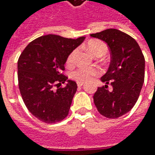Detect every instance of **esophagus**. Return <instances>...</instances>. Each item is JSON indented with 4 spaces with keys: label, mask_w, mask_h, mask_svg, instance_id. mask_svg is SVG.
<instances>
[{
    "label": "esophagus",
    "mask_w": 155,
    "mask_h": 155,
    "mask_svg": "<svg viewBox=\"0 0 155 155\" xmlns=\"http://www.w3.org/2000/svg\"><path fill=\"white\" fill-rule=\"evenodd\" d=\"M84 85V83H82V82H78V86L81 87Z\"/></svg>",
    "instance_id": "obj_1"
}]
</instances>
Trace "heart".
<instances>
[{
	"label": "heart",
	"instance_id": "1",
	"mask_svg": "<svg viewBox=\"0 0 155 155\" xmlns=\"http://www.w3.org/2000/svg\"><path fill=\"white\" fill-rule=\"evenodd\" d=\"M88 48L90 49V51H91L95 56L100 55V54L104 55L108 51V47H107L106 44L101 40H91V41H90L88 43ZM77 54H78L77 49H74L69 54L68 57H67V59H66V64L68 65H71L75 62ZM99 74H100V70L98 68L81 66V67H78V69L74 70L71 75V78L77 82L85 83V82L92 80L94 78L97 77Z\"/></svg>",
	"mask_w": 155,
	"mask_h": 155
}]
</instances>
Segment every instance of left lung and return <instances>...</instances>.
Segmentation results:
<instances>
[{"label":"left lung","instance_id":"1","mask_svg":"<svg viewBox=\"0 0 155 155\" xmlns=\"http://www.w3.org/2000/svg\"><path fill=\"white\" fill-rule=\"evenodd\" d=\"M91 36L106 42L111 53L109 70L101 78L105 85L97 88L94 104L102 116L118 118L131 110L138 100L144 82L145 58L135 39L120 30L110 28ZM108 84L113 88L111 92Z\"/></svg>","mask_w":155,"mask_h":155}]
</instances>
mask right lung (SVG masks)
<instances>
[{"label": "right lung", "mask_w": 155, "mask_h": 155, "mask_svg": "<svg viewBox=\"0 0 155 155\" xmlns=\"http://www.w3.org/2000/svg\"><path fill=\"white\" fill-rule=\"evenodd\" d=\"M85 37L67 39L48 34L30 42L18 59V83L23 102L33 116L55 123L68 116L77 83L62 71L68 55Z\"/></svg>", "instance_id": "right-lung-1"}]
</instances>
